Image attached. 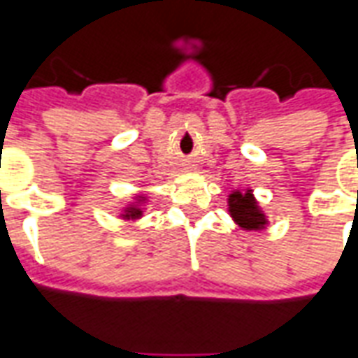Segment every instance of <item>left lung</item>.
Masks as SVG:
<instances>
[{"mask_svg": "<svg viewBox=\"0 0 358 358\" xmlns=\"http://www.w3.org/2000/svg\"><path fill=\"white\" fill-rule=\"evenodd\" d=\"M228 213L236 224L240 226L241 230H264L268 226V217L266 213L261 209V205L255 199L253 189H234L232 194L228 195Z\"/></svg>", "mask_w": 358, "mask_h": 358, "instance_id": "obj_1", "label": "left lung"}]
</instances>
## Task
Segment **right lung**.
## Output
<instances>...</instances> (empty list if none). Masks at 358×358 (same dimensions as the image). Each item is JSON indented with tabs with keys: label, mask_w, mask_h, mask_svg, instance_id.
I'll return each instance as SVG.
<instances>
[{
	"label": "right lung",
	"mask_w": 358,
	"mask_h": 358,
	"mask_svg": "<svg viewBox=\"0 0 358 358\" xmlns=\"http://www.w3.org/2000/svg\"><path fill=\"white\" fill-rule=\"evenodd\" d=\"M145 205H148V197L143 194H134L132 201H128L120 209V215L118 217L122 220H138V218L143 217V210H145Z\"/></svg>",
	"instance_id": "right-lung-1"
}]
</instances>
